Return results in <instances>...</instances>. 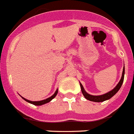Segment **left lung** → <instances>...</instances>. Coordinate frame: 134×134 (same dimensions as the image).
<instances>
[{
	"mask_svg": "<svg viewBox=\"0 0 134 134\" xmlns=\"http://www.w3.org/2000/svg\"><path fill=\"white\" fill-rule=\"evenodd\" d=\"M124 73H125V68L123 69V72H122V76H121V78L120 79V82L118 83V85H116L114 90H112L111 91H109V92L105 94H103V95H102V96H91V95H90L89 93L86 92L84 90L83 87L81 85V83H80L81 89V91L83 95L84 96V97L87 99L90 100V101H91V102H104L105 100H108L109 99H110L111 97H112L113 96L119 91V90L120 89V87H121V85H122L123 82H124Z\"/></svg>",
	"mask_w": 134,
	"mask_h": 134,
	"instance_id": "left-lung-1",
	"label": "left lung"
}]
</instances>
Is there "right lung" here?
Segmentation results:
<instances>
[{"label": "right lung", "mask_w": 134, "mask_h": 134, "mask_svg": "<svg viewBox=\"0 0 134 134\" xmlns=\"http://www.w3.org/2000/svg\"><path fill=\"white\" fill-rule=\"evenodd\" d=\"M57 93H58V90H57V91H55V93L53 94V95L52 96H51L50 97L46 99L42 100V101H39V102H31V101H29V100L26 99H25L24 97H23V99H25L26 102H29V103H32V104H33V105H41L45 104V103H48V102H49L50 101H51V100H52L54 97H55V96H57Z\"/></svg>", "instance_id": "add662e5"}]
</instances>
